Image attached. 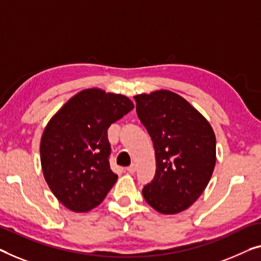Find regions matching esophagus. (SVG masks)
Wrapping results in <instances>:
<instances>
[{"mask_svg": "<svg viewBox=\"0 0 261 261\" xmlns=\"http://www.w3.org/2000/svg\"><path fill=\"white\" fill-rule=\"evenodd\" d=\"M126 170H127V172H129V173H135L136 172V164L132 163L130 166H127Z\"/></svg>", "mask_w": 261, "mask_h": 261, "instance_id": "1", "label": "esophagus"}]
</instances>
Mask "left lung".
<instances>
[{"mask_svg": "<svg viewBox=\"0 0 261 261\" xmlns=\"http://www.w3.org/2000/svg\"><path fill=\"white\" fill-rule=\"evenodd\" d=\"M135 99L138 117L153 142L157 166L143 197L157 212L176 215L189 208L211 179L217 159L215 131L173 91L161 89Z\"/></svg>", "mask_w": 261, "mask_h": 261, "instance_id": "8db88e82", "label": "left lung"}]
</instances>
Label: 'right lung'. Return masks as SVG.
<instances>
[{
    "label": "right lung",
    "mask_w": 261,
    "mask_h": 261,
    "mask_svg": "<svg viewBox=\"0 0 261 261\" xmlns=\"http://www.w3.org/2000/svg\"><path fill=\"white\" fill-rule=\"evenodd\" d=\"M134 108L120 93L84 89L46 124L40 144L42 171L54 196L70 211H91L117 180L109 164L108 129Z\"/></svg>",
    "instance_id": "obj_1"
}]
</instances>
